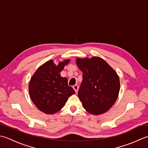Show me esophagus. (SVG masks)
Masks as SVG:
<instances>
[{
  "label": "esophagus",
  "instance_id": "esophagus-1",
  "mask_svg": "<svg viewBox=\"0 0 148 148\" xmlns=\"http://www.w3.org/2000/svg\"><path fill=\"white\" fill-rule=\"evenodd\" d=\"M73 88L75 90V91L76 92V93H77L78 90V85H75L73 86Z\"/></svg>",
  "mask_w": 148,
  "mask_h": 148
}]
</instances>
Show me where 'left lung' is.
Instances as JSON below:
<instances>
[{
	"mask_svg": "<svg viewBox=\"0 0 148 148\" xmlns=\"http://www.w3.org/2000/svg\"><path fill=\"white\" fill-rule=\"evenodd\" d=\"M76 62L83 73L78 92L83 107L93 115L106 112L118 97L120 89L118 75L100 57L77 58Z\"/></svg>",
	"mask_w": 148,
	"mask_h": 148,
	"instance_id": "obj_1",
	"label": "left lung"
}]
</instances>
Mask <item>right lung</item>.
Segmentation results:
<instances>
[{"label":"right lung","mask_w":148,"mask_h":148,"mask_svg":"<svg viewBox=\"0 0 148 148\" xmlns=\"http://www.w3.org/2000/svg\"><path fill=\"white\" fill-rule=\"evenodd\" d=\"M70 60L58 65L50 60L39 67L31 77L29 85V95L39 110L47 114L58 112L64 106L68 98L75 93L68 84V79L61 76V71Z\"/></svg>","instance_id":"right-lung-1"}]
</instances>
